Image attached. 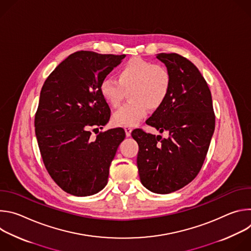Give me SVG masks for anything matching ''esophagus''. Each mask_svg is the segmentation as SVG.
<instances>
[{
  "mask_svg": "<svg viewBox=\"0 0 251 251\" xmlns=\"http://www.w3.org/2000/svg\"><path fill=\"white\" fill-rule=\"evenodd\" d=\"M124 130H125L126 136H127V137H130V136H131V132H132V128H131L130 126H125V127H124Z\"/></svg>",
  "mask_w": 251,
  "mask_h": 251,
  "instance_id": "1",
  "label": "esophagus"
}]
</instances>
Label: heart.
Returning <instances> with one entry per match:
<instances>
[{
    "instance_id": "heart-1",
    "label": "heart",
    "mask_w": 251,
    "mask_h": 251,
    "mask_svg": "<svg viewBox=\"0 0 251 251\" xmlns=\"http://www.w3.org/2000/svg\"><path fill=\"white\" fill-rule=\"evenodd\" d=\"M117 80L106 77L100 83L105 102L117 108L129 91L128 103L112 116L115 126H133L144 118L149 108L157 110L167 101L172 89V75L167 66L134 57L117 71Z\"/></svg>"
}]
</instances>
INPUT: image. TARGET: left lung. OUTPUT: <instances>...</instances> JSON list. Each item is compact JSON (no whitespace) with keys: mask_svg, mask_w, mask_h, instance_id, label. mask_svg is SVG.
I'll return each instance as SVG.
<instances>
[{"mask_svg":"<svg viewBox=\"0 0 251 251\" xmlns=\"http://www.w3.org/2000/svg\"><path fill=\"white\" fill-rule=\"evenodd\" d=\"M172 75L167 101L147 124L167 139L132 132L139 152L137 166L142 185L156 194H170L187 186L200 173L216 125L210 90L197 66L177 53H159Z\"/></svg>","mask_w":251,"mask_h":251,"instance_id":"1","label":"left lung"}]
</instances>
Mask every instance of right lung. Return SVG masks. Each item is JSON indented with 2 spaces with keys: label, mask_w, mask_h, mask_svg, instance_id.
<instances>
[{
  "label": "right lung",
  "mask_w": 251,
  "mask_h": 251,
  "mask_svg": "<svg viewBox=\"0 0 251 251\" xmlns=\"http://www.w3.org/2000/svg\"><path fill=\"white\" fill-rule=\"evenodd\" d=\"M125 56L76 51L60 62L43 85L35 136L47 171L67 194L91 196L108 182L125 131L110 129L93 139L91 130L101 129L110 119L100 83Z\"/></svg>",
  "instance_id": "1"
}]
</instances>
